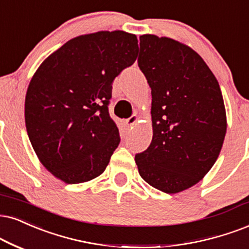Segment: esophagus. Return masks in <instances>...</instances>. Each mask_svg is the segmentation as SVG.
I'll return each mask as SVG.
<instances>
[{
    "instance_id": "34e87169",
    "label": "esophagus",
    "mask_w": 249,
    "mask_h": 249,
    "mask_svg": "<svg viewBox=\"0 0 249 249\" xmlns=\"http://www.w3.org/2000/svg\"><path fill=\"white\" fill-rule=\"evenodd\" d=\"M137 121H138V116L132 115L130 118H127L126 121H125V125H126L127 127H131V126H133L135 123H137Z\"/></svg>"
}]
</instances>
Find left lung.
<instances>
[{
  "label": "left lung",
  "instance_id": "1",
  "mask_svg": "<svg viewBox=\"0 0 249 249\" xmlns=\"http://www.w3.org/2000/svg\"><path fill=\"white\" fill-rule=\"evenodd\" d=\"M138 65L152 88L153 139L135 163L148 184L178 193L201 180L221 152V88L197 53L169 37L141 36Z\"/></svg>",
  "mask_w": 249,
  "mask_h": 249
}]
</instances>
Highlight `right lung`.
Segmentation results:
<instances>
[{
  "mask_svg": "<svg viewBox=\"0 0 249 249\" xmlns=\"http://www.w3.org/2000/svg\"><path fill=\"white\" fill-rule=\"evenodd\" d=\"M138 49L134 34L102 31L68 41L36 70L25 123L34 152L55 177L79 184L106 170L121 141L108 110L112 83Z\"/></svg>",
  "mask_w": 249,
  "mask_h": 249,
  "instance_id": "1",
  "label": "right lung"
}]
</instances>
